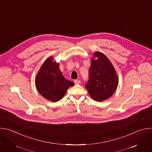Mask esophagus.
Returning <instances> with one entry per match:
<instances>
[{
    "label": "esophagus",
    "mask_w": 152,
    "mask_h": 152,
    "mask_svg": "<svg viewBox=\"0 0 152 152\" xmlns=\"http://www.w3.org/2000/svg\"><path fill=\"white\" fill-rule=\"evenodd\" d=\"M74 83L75 84H80V80H77V79H75L74 80Z\"/></svg>",
    "instance_id": "1"
}]
</instances>
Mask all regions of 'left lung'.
Here are the masks:
<instances>
[{
    "mask_svg": "<svg viewBox=\"0 0 152 152\" xmlns=\"http://www.w3.org/2000/svg\"><path fill=\"white\" fill-rule=\"evenodd\" d=\"M118 85V75L110 61L102 53L95 52L91 60L89 80L85 85L89 95L96 102H102L115 93Z\"/></svg>",
    "mask_w": 152,
    "mask_h": 152,
    "instance_id": "obj_1",
    "label": "left lung"
}]
</instances>
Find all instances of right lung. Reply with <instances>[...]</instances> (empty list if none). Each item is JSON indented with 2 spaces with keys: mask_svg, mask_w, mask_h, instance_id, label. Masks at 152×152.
Returning <instances> with one entry per match:
<instances>
[{
  "mask_svg": "<svg viewBox=\"0 0 152 152\" xmlns=\"http://www.w3.org/2000/svg\"><path fill=\"white\" fill-rule=\"evenodd\" d=\"M38 92L46 99L57 102L66 94L67 90L74 83L64 78L60 70L59 64L48 58L42 65L35 79Z\"/></svg>",
  "mask_w": 152,
  "mask_h": 152,
  "instance_id": "1",
  "label": "right lung"
}]
</instances>
